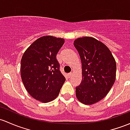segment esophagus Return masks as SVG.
Returning a JSON list of instances; mask_svg holds the SVG:
<instances>
[{
    "mask_svg": "<svg viewBox=\"0 0 130 130\" xmlns=\"http://www.w3.org/2000/svg\"><path fill=\"white\" fill-rule=\"evenodd\" d=\"M72 72H70V73L68 74V76H69V77H72Z\"/></svg>",
    "mask_w": 130,
    "mask_h": 130,
    "instance_id": "esophagus-1",
    "label": "esophagus"
}]
</instances>
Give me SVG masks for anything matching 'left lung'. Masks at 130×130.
Returning a JSON list of instances; mask_svg holds the SVG:
<instances>
[{"instance_id": "1", "label": "left lung", "mask_w": 130, "mask_h": 130, "mask_svg": "<svg viewBox=\"0 0 130 130\" xmlns=\"http://www.w3.org/2000/svg\"><path fill=\"white\" fill-rule=\"evenodd\" d=\"M74 45L82 63V81L76 95L85 105H93L109 92L116 79L117 64L108 47L93 37L79 38Z\"/></svg>"}]
</instances>
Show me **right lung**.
I'll return each instance as SVG.
<instances>
[{"label": "right lung", "mask_w": 130, "mask_h": 130, "mask_svg": "<svg viewBox=\"0 0 130 130\" xmlns=\"http://www.w3.org/2000/svg\"><path fill=\"white\" fill-rule=\"evenodd\" d=\"M64 41L61 38L41 37L22 56L20 73L23 85L32 97L43 103L56 98L66 80L56 59Z\"/></svg>", "instance_id": "right-lung-1"}]
</instances>
